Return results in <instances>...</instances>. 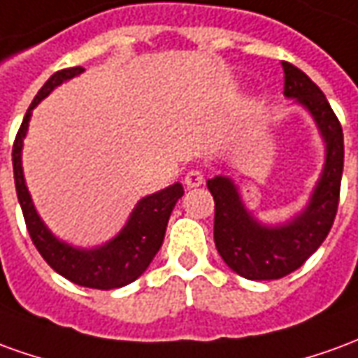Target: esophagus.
<instances>
[{
	"instance_id": "obj_1",
	"label": "esophagus",
	"mask_w": 358,
	"mask_h": 358,
	"mask_svg": "<svg viewBox=\"0 0 358 358\" xmlns=\"http://www.w3.org/2000/svg\"><path fill=\"white\" fill-rule=\"evenodd\" d=\"M204 183V171L202 169H189L185 175V185L187 187H200Z\"/></svg>"
}]
</instances>
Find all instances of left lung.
I'll use <instances>...</instances> for the list:
<instances>
[{
	"label": "left lung",
	"instance_id": "8db88e82",
	"mask_svg": "<svg viewBox=\"0 0 358 358\" xmlns=\"http://www.w3.org/2000/svg\"><path fill=\"white\" fill-rule=\"evenodd\" d=\"M283 94L308 110L326 143V162L306 208L291 222L264 225L250 215L229 177L208 179L215 202L214 243L233 272L247 280H280L305 264L334 225L343 173V131L326 96L301 69L281 62Z\"/></svg>",
	"mask_w": 358,
	"mask_h": 358
}]
</instances>
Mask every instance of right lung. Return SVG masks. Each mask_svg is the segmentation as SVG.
Instances as JSON below:
<instances>
[{"mask_svg":"<svg viewBox=\"0 0 358 358\" xmlns=\"http://www.w3.org/2000/svg\"><path fill=\"white\" fill-rule=\"evenodd\" d=\"M83 71H85L83 67L57 71L38 90L36 98L30 103L29 111L22 119L21 129L17 133L15 144H13V173H15V189H17V199H19L22 215L27 222V229H29L30 239L38 248V252L42 255V258L59 275L67 278L73 283L83 285V287L108 291V289H117L133 283L150 266L152 258L156 256L164 243L169 215L185 191L181 183H175L164 191L154 192L150 196L138 200V204L133 210L125 227L119 231L117 237L108 241L102 247L88 248V250L75 248L57 237H53V233L40 220L36 208L32 204V199H30L27 183H24L21 164L22 138L27 136V131H29L32 110L52 92L55 86L77 77Z\"/></svg>","mask_w":358,"mask_h":358,"instance_id":"1","label":"right lung"}]
</instances>
